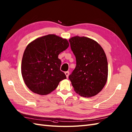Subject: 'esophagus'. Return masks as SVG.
<instances>
[{"mask_svg": "<svg viewBox=\"0 0 132 132\" xmlns=\"http://www.w3.org/2000/svg\"><path fill=\"white\" fill-rule=\"evenodd\" d=\"M65 75H66V76L67 78H68L69 75V71H66V72H65Z\"/></svg>", "mask_w": 132, "mask_h": 132, "instance_id": "1", "label": "esophagus"}]
</instances>
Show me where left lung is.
Listing matches in <instances>:
<instances>
[{
  "label": "left lung",
  "instance_id": "1",
  "mask_svg": "<svg viewBox=\"0 0 132 132\" xmlns=\"http://www.w3.org/2000/svg\"><path fill=\"white\" fill-rule=\"evenodd\" d=\"M76 65L69 78L76 93L84 97L96 96L105 86L108 63L101 46L94 40L76 36L69 39Z\"/></svg>",
  "mask_w": 132,
  "mask_h": 132
}]
</instances>
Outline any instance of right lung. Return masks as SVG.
<instances>
[{
	"mask_svg": "<svg viewBox=\"0 0 132 132\" xmlns=\"http://www.w3.org/2000/svg\"><path fill=\"white\" fill-rule=\"evenodd\" d=\"M66 39L49 34L36 39L26 47L21 63V73L26 86L34 93L46 95L66 79L60 70L59 54L69 47Z\"/></svg>",
	"mask_w": 132,
	"mask_h": 132,
	"instance_id": "add662e5",
	"label": "right lung"
}]
</instances>
